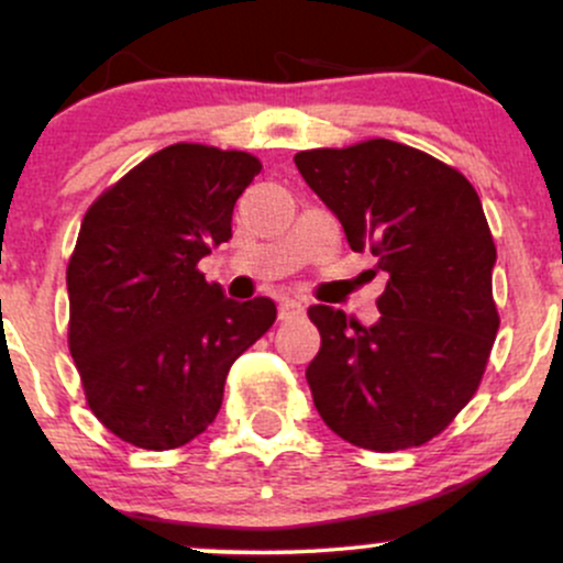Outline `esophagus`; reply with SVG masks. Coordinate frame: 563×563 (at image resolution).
<instances>
[{"mask_svg": "<svg viewBox=\"0 0 563 563\" xmlns=\"http://www.w3.org/2000/svg\"><path fill=\"white\" fill-rule=\"evenodd\" d=\"M277 312H280V320H294L303 312V303L299 299H290V296H286V299H280Z\"/></svg>", "mask_w": 563, "mask_h": 563, "instance_id": "obj_1", "label": "esophagus"}]
</instances>
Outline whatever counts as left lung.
<instances>
[{
  "label": "left lung",
  "mask_w": 563,
  "mask_h": 563,
  "mask_svg": "<svg viewBox=\"0 0 563 563\" xmlns=\"http://www.w3.org/2000/svg\"><path fill=\"white\" fill-rule=\"evenodd\" d=\"M303 183L386 275L371 328L314 303V407L357 448H418L450 426L484 376L500 318L497 251L476 190L452 166L391 140L294 156Z\"/></svg>",
  "instance_id": "obj_1"
}]
</instances>
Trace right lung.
<instances>
[{
  "label": "right lung",
  "instance_id": "right-lung-1",
  "mask_svg": "<svg viewBox=\"0 0 563 563\" xmlns=\"http://www.w3.org/2000/svg\"><path fill=\"white\" fill-rule=\"evenodd\" d=\"M262 172L241 151L179 142L89 206L68 262V346L92 412L142 450L203 434L230 365L273 328L275 301H235L198 262L232 238V209Z\"/></svg>",
  "mask_w": 563,
  "mask_h": 563
}]
</instances>
